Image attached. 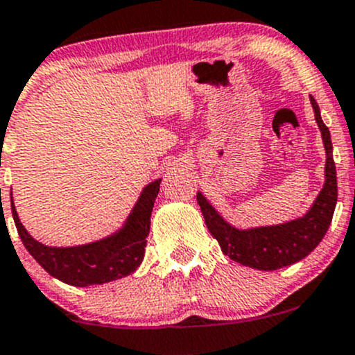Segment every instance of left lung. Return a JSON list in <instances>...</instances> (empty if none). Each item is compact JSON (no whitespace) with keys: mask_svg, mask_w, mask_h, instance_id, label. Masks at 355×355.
<instances>
[{"mask_svg":"<svg viewBox=\"0 0 355 355\" xmlns=\"http://www.w3.org/2000/svg\"><path fill=\"white\" fill-rule=\"evenodd\" d=\"M318 127L323 135L324 149H327V166H324V185L320 196L314 200L313 207L302 218L288 221V223L275 225V227H259L250 230H239L228 225L218 211L207 202L200 192H198V202L206 220L207 230L220 244L221 250L230 259L261 271H273L290 266L297 261L304 259L316 245L323 241L328 227L331 223L333 211L336 206V170L333 161V146L330 130L323 123L320 114V106L311 96Z\"/></svg>","mask_w":355,"mask_h":355,"instance_id":"8db88e82","label":"left lung"}]
</instances>
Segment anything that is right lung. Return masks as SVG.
<instances>
[{"mask_svg":"<svg viewBox=\"0 0 355 355\" xmlns=\"http://www.w3.org/2000/svg\"><path fill=\"white\" fill-rule=\"evenodd\" d=\"M159 180L142 191L127 223L118 234L103 241L77 247H48L34 241L20 223L12 199V214L25 249L51 277L75 287L101 285L134 273L144 259L151 213L159 192Z\"/></svg>","mask_w":355,"mask_h":355,"instance_id":"add662e5","label":"right lung"}]
</instances>
